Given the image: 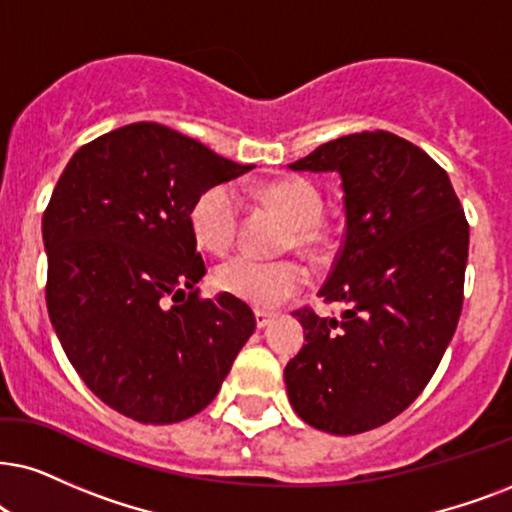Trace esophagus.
Segmentation results:
<instances>
[{"label":"esophagus","mask_w":512,"mask_h":512,"mask_svg":"<svg viewBox=\"0 0 512 512\" xmlns=\"http://www.w3.org/2000/svg\"><path fill=\"white\" fill-rule=\"evenodd\" d=\"M271 319H274V314H271V312H264V309H255V321H257V328L269 326Z\"/></svg>","instance_id":"obj_1"}]
</instances>
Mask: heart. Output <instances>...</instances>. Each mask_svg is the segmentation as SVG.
Wrapping results in <instances>:
<instances>
[{"mask_svg":"<svg viewBox=\"0 0 512 512\" xmlns=\"http://www.w3.org/2000/svg\"><path fill=\"white\" fill-rule=\"evenodd\" d=\"M257 196L290 224L286 245L304 255L319 257L331 245V234L321 222L323 198L312 181L283 177L260 186ZM241 224V198L234 186L215 184L196 198L191 229L196 241L212 252H224L236 241ZM307 283V271L295 260H260L236 255L217 269V286L255 307H276Z\"/></svg>","mask_w":512,"mask_h":512,"instance_id":"obj_1","label":"heart"}]
</instances>
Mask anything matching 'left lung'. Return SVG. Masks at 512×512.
Listing matches in <instances>:
<instances>
[{
	"instance_id": "left-lung-1",
	"label": "left lung",
	"mask_w": 512,
	"mask_h": 512,
	"mask_svg": "<svg viewBox=\"0 0 512 512\" xmlns=\"http://www.w3.org/2000/svg\"><path fill=\"white\" fill-rule=\"evenodd\" d=\"M338 172L345 241L319 295L340 319L293 312L304 345L288 361L297 416L331 435H359L399 416L430 383L463 309L470 229L449 174L397 134L333 139L288 165Z\"/></svg>"
}]
</instances>
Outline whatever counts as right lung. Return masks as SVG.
I'll return each mask as SVG.
<instances>
[{
  "label": "right lung",
  "mask_w": 512,
  "mask_h": 512,
  "mask_svg": "<svg viewBox=\"0 0 512 512\" xmlns=\"http://www.w3.org/2000/svg\"><path fill=\"white\" fill-rule=\"evenodd\" d=\"M250 170L134 122L84 144L58 179L42 217L49 319L84 385L122 416H196L255 331L238 297L198 295L191 229L200 193Z\"/></svg>",
  "instance_id": "add662e5"
}]
</instances>
